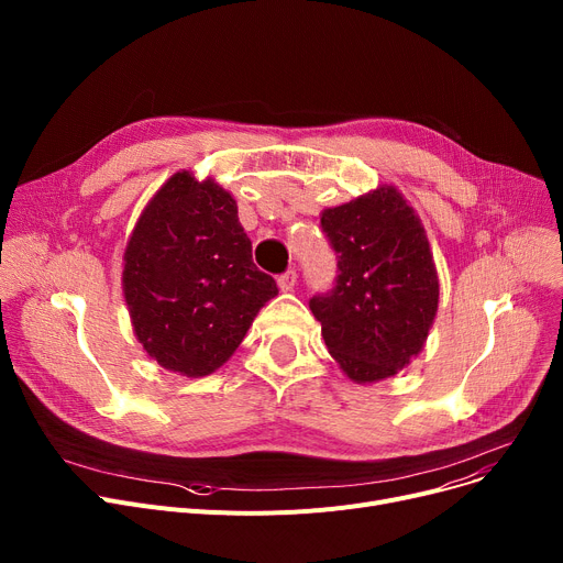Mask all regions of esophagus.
<instances>
[{
	"mask_svg": "<svg viewBox=\"0 0 563 563\" xmlns=\"http://www.w3.org/2000/svg\"><path fill=\"white\" fill-rule=\"evenodd\" d=\"M294 285H297V272H294V269H289V272H285V274L278 276V287H280V291H291Z\"/></svg>",
	"mask_w": 563,
	"mask_h": 563,
	"instance_id": "1",
	"label": "esophagus"
}]
</instances>
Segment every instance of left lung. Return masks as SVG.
Returning a JSON list of instances; mask_svg holds the SVG:
<instances>
[{"instance_id":"1","label":"left lung","mask_w":563,"mask_h":563,"mask_svg":"<svg viewBox=\"0 0 563 563\" xmlns=\"http://www.w3.org/2000/svg\"><path fill=\"white\" fill-rule=\"evenodd\" d=\"M338 255L329 291L310 299L321 338L349 378L372 383L418 356L438 310V274L420 219L395 187L321 212Z\"/></svg>"}]
</instances>
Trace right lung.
Returning <instances> with one entry per match:
<instances>
[{
    "instance_id": "right-lung-1",
    "label": "right lung",
    "mask_w": 563,
    "mask_h": 563,
    "mask_svg": "<svg viewBox=\"0 0 563 563\" xmlns=\"http://www.w3.org/2000/svg\"><path fill=\"white\" fill-rule=\"evenodd\" d=\"M123 291L147 356L205 376L232 356L278 287L253 264L234 198L183 170L147 202L130 236Z\"/></svg>"
}]
</instances>
